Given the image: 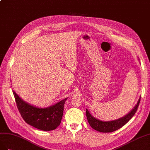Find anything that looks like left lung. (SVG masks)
Listing matches in <instances>:
<instances>
[{"instance_id": "obj_1", "label": "left lung", "mask_w": 150, "mask_h": 150, "mask_svg": "<svg viewBox=\"0 0 150 150\" xmlns=\"http://www.w3.org/2000/svg\"><path fill=\"white\" fill-rule=\"evenodd\" d=\"M141 100V97L139 99L138 103L136 104L134 109H132L131 112H129L125 116H124L121 118H119L117 120L110 121H100L93 117L92 115L90 114L88 110L86 109V115L88 122L91 126L95 130L102 132H111L116 131L119 129H120L124 125L129 121L130 119L133 117V115L138 110V106Z\"/></svg>"}]
</instances>
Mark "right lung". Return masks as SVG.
<instances>
[{"label":"right lung","mask_w":150,"mask_h":150,"mask_svg":"<svg viewBox=\"0 0 150 150\" xmlns=\"http://www.w3.org/2000/svg\"><path fill=\"white\" fill-rule=\"evenodd\" d=\"M13 92L17 107L25 122L42 131H52L60 125L64 104L67 98L46 108H40L29 104L21 99Z\"/></svg>","instance_id":"right-lung-1"}]
</instances>
